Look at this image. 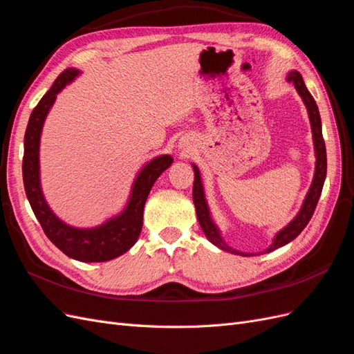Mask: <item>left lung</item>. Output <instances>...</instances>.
Instances as JSON below:
<instances>
[{"label": "left lung", "instance_id": "obj_1", "mask_svg": "<svg viewBox=\"0 0 354 354\" xmlns=\"http://www.w3.org/2000/svg\"><path fill=\"white\" fill-rule=\"evenodd\" d=\"M287 82H291L295 84V88L301 98L304 106L308 109V115L310 121V129H312V139H313V151H315V173L312 178V185L306 193V196L303 199V203L300 206V209L297 215L291 219V221L283 227L279 231H277V234L272 239V243L268 246L262 253H270L278 248L286 246L287 243L291 240H295L303 228L308 225L310 221V218L315 212L316 203H318L322 187L325 183L326 177V149H325V142L322 138V123H321V115H319V109L318 105H316L313 96L308 91L306 84L303 82V77L299 71L291 70L287 73ZM193 171H194V181H193V203L194 208H196V215H198V221L201 224V228L205 233L206 239H208L214 246L218 249H221L224 252L233 253V254H240V256H253L252 253H245L236 250L231 246H228L225 240L223 239L221 230L215 224L214 218L211 215L209 205L206 202L205 196V189H203V183L201 177V171L196 164H192Z\"/></svg>", "mask_w": 354, "mask_h": 354}]
</instances>
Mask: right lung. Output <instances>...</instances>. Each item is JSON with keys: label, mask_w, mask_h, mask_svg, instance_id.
<instances>
[{"label": "right lung", "mask_w": 354, "mask_h": 354, "mask_svg": "<svg viewBox=\"0 0 354 354\" xmlns=\"http://www.w3.org/2000/svg\"><path fill=\"white\" fill-rule=\"evenodd\" d=\"M80 75L82 71L75 67L64 70L32 111L24 133L23 185L32 211L44 233L61 252L80 262H106L124 254L135 246L142 231L143 208L149 192L156 178L174 160L171 155L164 153L146 162L133 180L124 208L105 219L102 224L95 227H75L58 218L48 205L41 186V135L57 95Z\"/></svg>", "instance_id": "add662e5"}]
</instances>
